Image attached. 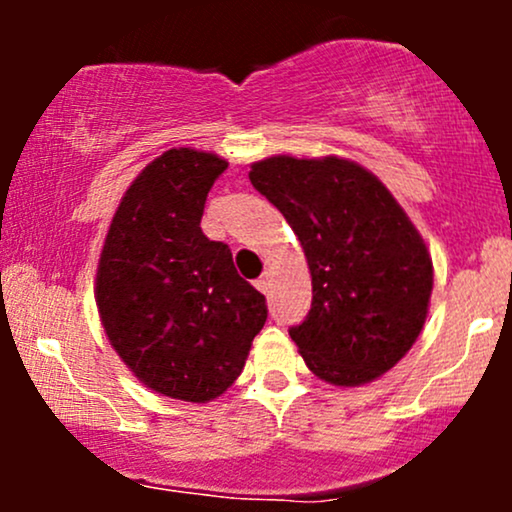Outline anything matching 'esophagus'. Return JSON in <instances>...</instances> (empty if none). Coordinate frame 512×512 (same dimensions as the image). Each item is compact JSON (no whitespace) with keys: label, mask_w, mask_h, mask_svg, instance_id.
Returning a JSON list of instances; mask_svg holds the SVG:
<instances>
[{"label":"esophagus","mask_w":512,"mask_h":512,"mask_svg":"<svg viewBox=\"0 0 512 512\" xmlns=\"http://www.w3.org/2000/svg\"><path fill=\"white\" fill-rule=\"evenodd\" d=\"M255 286L260 289L262 293H269V289H272V276H269V272H264L260 279L255 281Z\"/></svg>","instance_id":"1"}]
</instances>
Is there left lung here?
I'll list each match as a JSON object with an SVG mask.
<instances>
[{
	"mask_svg": "<svg viewBox=\"0 0 512 512\" xmlns=\"http://www.w3.org/2000/svg\"><path fill=\"white\" fill-rule=\"evenodd\" d=\"M250 182L301 240L313 305L289 334L305 366L339 387L380 378L416 342L428 315L433 262L390 190L339 156H272Z\"/></svg>",
	"mask_w": 512,
	"mask_h": 512,
	"instance_id": "1",
	"label": "left lung"
}]
</instances>
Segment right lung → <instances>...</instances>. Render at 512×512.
<instances>
[{
  "mask_svg": "<svg viewBox=\"0 0 512 512\" xmlns=\"http://www.w3.org/2000/svg\"><path fill=\"white\" fill-rule=\"evenodd\" d=\"M226 158L168 149L120 199L96 272L103 330L149 390L209 402L228 390L267 320L226 243L199 228Z\"/></svg>",
  "mask_w": 512,
  "mask_h": 512,
  "instance_id": "obj_1",
  "label": "right lung"
}]
</instances>
